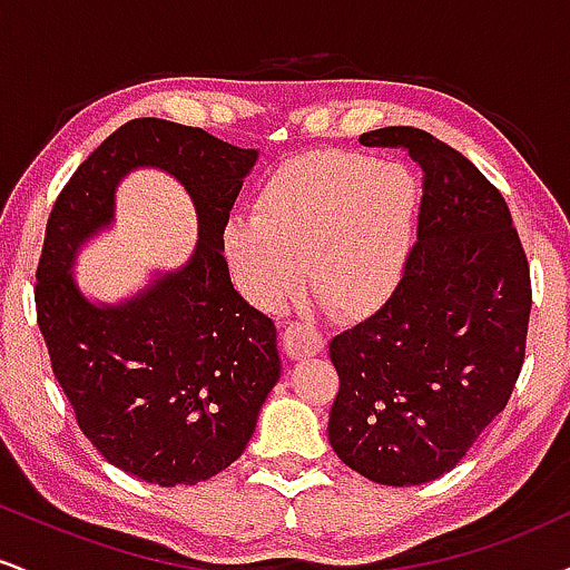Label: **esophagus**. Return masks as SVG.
<instances>
[{
    "label": "esophagus",
    "mask_w": 570,
    "mask_h": 570,
    "mask_svg": "<svg viewBox=\"0 0 570 570\" xmlns=\"http://www.w3.org/2000/svg\"><path fill=\"white\" fill-rule=\"evenodd\" d=\"M281 337H284V351L289 358L316 356L324 348L322 332L311 324H289Z\"/></svg>",
    "instance_id": "34e87169"
}]
</instances>
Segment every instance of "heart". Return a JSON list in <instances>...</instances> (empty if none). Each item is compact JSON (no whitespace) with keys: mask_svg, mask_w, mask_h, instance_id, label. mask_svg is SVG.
<instances>
[{"mask_svg":"<svg viewBox=\"0 0 570 570\" xmlns=\"http://www.w3.org/2000/svg\"><path fill=\"white\" fill-rule=\"evenodd\" d=\"M417 217V185L402 166L343 149L294 155L271 171L254 217L235 219L225 252L257 305L307 284L326 307L381 305L402 278Z\"/></svg>","mask_w":570,"mask_h":570,"instance_id":"obj_1","label":"heart"}]
</instances>
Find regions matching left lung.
Here are the masks:
<instances>
[{
	"label": "left lung",
	"mask_w": 570,
	"mask_h": 570,
	"mask_svg": "<svg viewBox=\"0 0 570 570\" xmlns=\"http://www.w3.org/2000/svg\"><path fill=\"white\" fill-rule=\"evenodd\" d=\"M423 171L417 244L375 316L330 343L340 389L330 444L381 485L455 466L507 407L531 318V267L507 200L472 160L421 128L358 136Z\"/></svg>",
	"instance_id": "obj_1"
}]
</instances>
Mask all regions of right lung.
Instances as JSON below:
<instances>
[{
  "label": "right lung",
  "instance_id": "add662e5",
  "mask_svg": "<svg viewBox=\"0 0 570 570\" xmlns=\"http://www.w3.org/2000/svg\"><path fill=\"white\" fill-rule=\"evenodd\" d=\"M257 149L139 117L80 163L53 203L37 265V324L77 426L109 463L160 488L227 469L281 375L276 324L233 289L225 227ZM174 173L199 212L194 259L122 306H94L68 267L114 216L128 170Z\"/></svg>",
  "mask_w": 570,
  "mask_h": 570
}]
</instances>
